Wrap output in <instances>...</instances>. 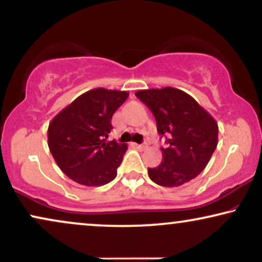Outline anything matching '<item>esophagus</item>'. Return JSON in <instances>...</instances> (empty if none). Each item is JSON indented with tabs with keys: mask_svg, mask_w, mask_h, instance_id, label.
Here are the masks:
<instances>
[{
	"mask_svg": "<svg viewBox=\"0 0 262 262\" xmlns=\"http://www.w3.org/2000/svg\"><path fill=\"white\" fill-rule=\"evenodd\" d=\"M136 146H137L138 149H141V150H144V149H145L146 146H148V145H146V143H143V144H136Z\"/></svg>",
	"mask_w": 262,
	"mask_h": 262,
	"instance_id": "obj_1",
	"label": "esophagus"
}]
</instances>
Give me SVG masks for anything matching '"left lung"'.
I'll list each match as a JSON object with an SVG mask.
<instances>
[{
  "instance_id": "obj_1",
  "label": "left lung",
  "mask_w": 262,
  "mask_h": 262,
  "mask_svg": "<svg viewBox=\"0 0 262 262\" xmlns=\"http://www.w3.org/2000/svg\"><path fill=\"white\" fill-rule=\"evenodd\" d=\"M136 96L152 112L167 144L161 148L162 162L148 168L149 178L163 187H178L198 177L216 150V120L180 89H146Z\"/></svg>"
}]
</instances>
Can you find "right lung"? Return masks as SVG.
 Returning <instances> with one entry per match:
<instances>
[{
  "label": "right lung",
  "mask_w": 262,
  "mask_h": 262,
  "mask_svg": "<svg viewBox=\"0 0 262 262\" xmlns=\"http://www.w3.org/2000/svg\"><path fill=\"white\" fill-rule=\"evenodd\" d=\"M127 92L92 89L75 99L51 120L49 148L60 170L84 186H102L117 177L127 145L107 142L112 117Z\"/></svg>",
  "instance_id": "right-lung-1"
}]
</instances>
